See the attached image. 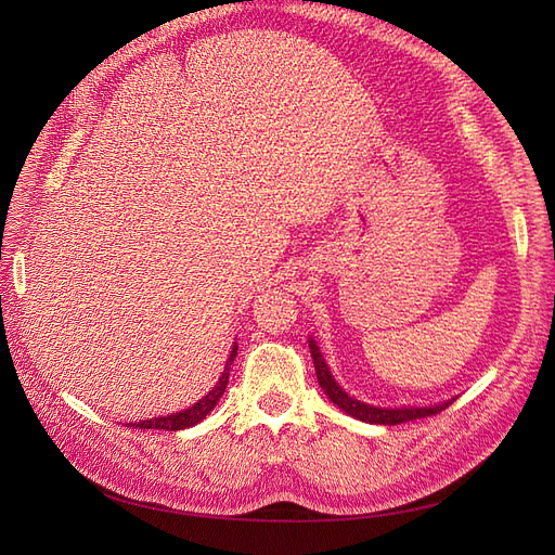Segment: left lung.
<instances>
[{
    "label": "left lung",
    "mask_w": 555,
    "mask_h": 555,
    "mask_svg": "<svg viewBox=\"0 0 555 555\" xmlns=\"http://www.w3.org/2000/svg\"><path fill=\"white\" fill-rule=\"evenodd\" d=\"M310 354L314 361V371H317V379L319 386H322L324 393L338 405L340 410H345L347 414H351L359 422H367V424H384V426H396V424H405V422H414V418H424V416H433L440 414L442 410H447L451 402H442V405L435 408H402V410H382V408H373L365 405V402L347 396L338 384H335L326 361L322 359V351H319L317 343L310 340Z\"/></svg>",
    "instance_id": "left-lung-1"
}]
</instances>
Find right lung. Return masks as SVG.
<instances>
[{"mask_svg":"<svg viewBox=\"0 0 555 555\" xmlns=\"http://www.w3.org/2000/svg\"><path fill=\"white\" fill-rule=\"evenodd\" d=\"M238 354V345H233L231 354H229V361L224 365V373L220 377V382L215 384V389L206 396L201 398L196 405H192L190 410H182V412H176V414H169V416H159V418H150V422H137L131 424L133 428H157V430H182V428H190V426H196L198 422H204L206 414L217 405V400H220L224 396V389L229 384V371H231V363L233 359H236Z\"/></svg>","mask_w":555,"mask_h":555,"instance_id":"1","label":"right lung"}]
</instances>
